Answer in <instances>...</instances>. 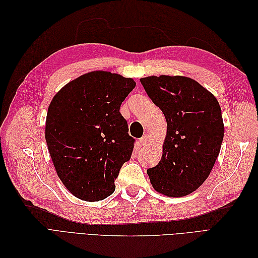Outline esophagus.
<instances>
[{
    "mask_svg": "<svg viewBox=\"0 0 258 258\" xmlns=\"http://www.w3.org/2000/svg\"><path fill=\"white\" fill-rule=\"evenodd\" d=\"M148 141H150V137H148L147 135L143 136L141 139H140V143H141L142 145H146L148 143Z\"/></svg>",
    "mask_w": 258,
    "mask_h": 258,
    "instance_id": "1",
    "label": "esophagus"
}]
</instances>
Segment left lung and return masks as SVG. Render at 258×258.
<instances>
[{
  "label": "left lung",
  "mask_w": 258,
  "mask_h": 258,
  "mask_svg": "<svg viewBox=\"0 0 258 258\" xmlns=\"http://www.w3.org/2000/svg\"><path fill=\"white\" fill-rule=\"evenodd\" d=\"M167 120V136L158 165L147 169L154 189L184 197L200 187L212 170L224 138L216 98L185 76H148L140 80Z\"/></svg>",
  "instance_id": "1"
}]
</instances>
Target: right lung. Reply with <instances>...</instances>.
Listing matches in <instances>:
<instances>
[{"label":"right lung","instance_id":"add662e5","mask_svg":"<svg viewBox=\"0 0 258 258\" xmlns=\"http://www.w3.org/2000/svg\"><path fill=\"white\" fill-rule=\"evenodd\" d=\"M136 82L93 71L68 83L53 97L45 139L61 182L75 197L99 201L115 190V179L134 151L119 108Z\"/></svg>","mask_w":258,"mask_h":258}]
</instances>
